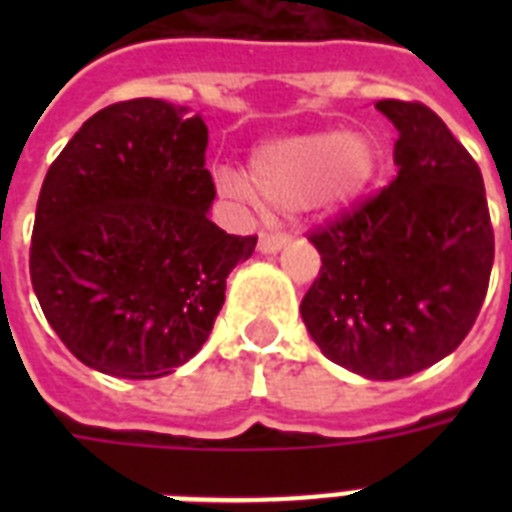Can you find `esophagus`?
Wrapping results in <instances>:
<instances>
[{"label":"esophagus","instance_id":"34e87169","mask_svg":"<svg viewBox=\"0 0 512 512\" xmlns=\"http://www.w3.org/2000/svg\"><path fill=\"white\" fill-rule=\"evenodd\" d=\"M289 244L287 233H260V241H257V249L263 255H276Z\"/></svg>","mask_w":512,"mask_h":512}]
</instances>
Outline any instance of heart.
Masks as SVG:
<instances>
[{
  "label": "heart",
  "mask_w": 512,
  "mask_h": 512,
  "mask_svg": "<svg viewBox=\"0 0 512 512\" xmlns=\"http://www.w3.org/2000/svg\"><path fill=\"white\" fill-rule=\"evenodd\" d=\"M377 146L361 130H316L265 143L252 156V185L233 170L217 172L225 196L257 207V195L279 209L337 212L369 188Z\"/></svg>",
  "instance_id": "b5f03b06"
}]
</instances>
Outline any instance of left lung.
I'll use <instances>...</instances> for the list:
<instances>
[{"label":"left lung","mask_w":512,"mask_h":512,"mask_svg":"<svg viewBox=\"0 0 512 512\" xmlns=\"http://www.w3.org/2000/svg\"><path fill=\"white\" fill-rule=\"evenodd\" d=\"M398 130L388 188L311 233L319 279L300 313L321 353L366 380L449 356L476 324L494 263L484 177L441 116L380 100Z\"/></svg>","instance_id":"1"}]
</instances>
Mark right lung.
<instances>
[{
    "label": "right lung",
    "mask_w": 512,
    "mask_h": 512,
    "mask_svg": "<svg viewBox=\"0 0 512 512\" xmlns=\"http://www.w3.org/2000/svg\"><path fill=\"white\" fill-rule=\"evenodd\" d=\"M207 124L167 100L103 108L50 164L36 201L31 284L82 364L156 380L207 342L225 279L255 252L209 220Z\"/></svg>",
    "instance_id": "obj_1"
}]
</instances>
